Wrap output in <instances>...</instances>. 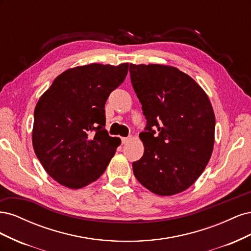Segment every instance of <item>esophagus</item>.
Wrapping results in <instances>:
<instances>
[{
    "label": "esophagus",
    "instance_id": "1",
    "mask_svg": "<svg viewBox=\"0 0 251 251\" xmlns=\"http://www.w3.org/2000/svg\"><path fill=\"white\" fill-rule=\"evenodd\" d=\"M128 140H130V138H128V137H121V142H123V144L127 143Z\"/></svg>",
    "mask_w": 251,
    "mask_h": 251
}]
</instances>
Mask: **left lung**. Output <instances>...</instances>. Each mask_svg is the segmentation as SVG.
<instances>
[{"label": "left lung", "mask_w": 251, "mask_h": 251, "mask_svg": "<svg viewBox=\"0 0 251 251\" xmlns=\"http://www.w3.org/2000/svg\"><path fill=\"white\" fill-rule=\"evenodd\" d=\"M130 75L147 119L135 177L159 196L183 192L200 177L214 149L216 120L208 97L175 67L131 64Z\"/></svg>", "instance_id": "8db88e82"}]
</instances>
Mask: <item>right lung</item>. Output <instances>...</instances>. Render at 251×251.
I'll list each match as a JSON object with an SVG mask.
<instances>
[{"label": "right lung", "mask_w": 251, "mask_h": 251, "mask_svg": "<svg viewBox=\"0 0 251 251\" xmlns=\"http://www.w3.org/2000/svg\"><path fill=\"white\" fill-rule=\"evenodd\" d=\"M128 64H91L63 72L37 101L32 143L49 176L75 189L100 178L120 144L105 131L104 104Z\"/></svg>", "instance_id": "right-lung-1"}]
</instances>
